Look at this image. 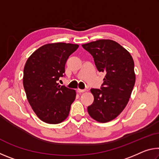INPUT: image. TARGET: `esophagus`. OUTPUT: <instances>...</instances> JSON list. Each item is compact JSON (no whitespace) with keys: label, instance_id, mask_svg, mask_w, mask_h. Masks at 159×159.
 <instances>
[{"label":"esophagus","instance_id":"1","mask_svg":"<svg viewBox=\"0 0 159 159\" xmlns=\"http://www.w3.org/2000/svg\"><path fill=\"white\" fill-rule=\"evenodd\" d=\"M77 92L79 93H84L85 92V90H82V89H77Z\"/></svg>","mask_w":159,"mask_h":159}]
</instances>
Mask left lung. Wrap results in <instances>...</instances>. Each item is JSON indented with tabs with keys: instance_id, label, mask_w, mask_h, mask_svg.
<instances>
[{
	"instance_id": "1",
	"label": "left lung",
	"mask_w": 159,
	"mask_h": 159,
	"mask_svg": "<svg viewBox=\"0 0 159 159\" xmlns=\"http://www.w3.org/2000/svg\"><path fill=\"white\" fill-rule=\"evenodd\" d=\"M82 46L92 55L98 71L105 74L100 89L90 90L94 102L88 112L97 121L109 122L123 111L130 98L135 83L133 59L112 40H98Z\"/></svg>"
}]
</instances>
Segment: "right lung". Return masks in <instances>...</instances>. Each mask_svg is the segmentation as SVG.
Listing matches in <instances>:
<instances>
[{"instance_id":"add662e5","label":"right lung","mask_w":159,"mask_h":159,"mask_svg":"<svg viewBox=\"0 0 159 159\" xmlns=\"http://www.w3.org/2000/svg\"><path fill=\"white\" fill-rule=\"evenodd\" d=\"M79 45L55 43L43 45L28 58L23 85L29 103L40 119L57 124L68 117L76 91L59 85L66 60Z\"/></svg>"}]
</instances>
